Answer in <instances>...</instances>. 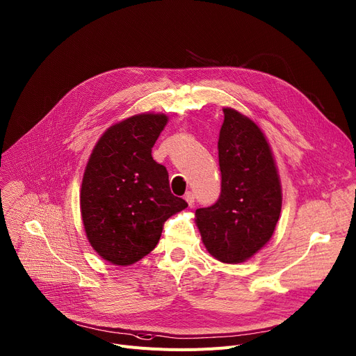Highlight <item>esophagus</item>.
<instances>
[{
  "mask_svg": "<svg viewBox=\"0 0 356 356\" xmlns=\"http://www.w3.org/2000/svg\"><path fill=\"white\" fill-rule=\"evenodd\" d=\"M184 200L187 202V204H188V206L192 207V206L195 204V195H193L192 192H187V193L184 195Z\"/></svg>",
  "mask_w": 356,
  "mask_h": 356,
  "instance_id": "esophagus-1",
  "label": "esophagus"
}]
</instances>
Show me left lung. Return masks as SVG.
<instances>
[{
	"label": "left lung",
	"mask_w": 356,
	"mask_h": 356,
	"mask_svg": "<svg viewBox=\"0 0 356 356\" xmlns=\"http://www.w3.org/2000/svg\"><path fill=\"white\" fill-rule=\"evenodd\" d=\"M223 113L218 141L220 196L195 216L206 250L236 265L270 241L280 216L282 186L264 131L238 110L225 107Z\"/></svg>",
	"instance_id": "obj_1"
}]
</instances>
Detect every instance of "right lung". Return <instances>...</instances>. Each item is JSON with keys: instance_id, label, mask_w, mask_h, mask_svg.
Segmentation results:
<instances>
[{"instance_id": "1", "label": "right lung", "mask_w": 356, "mask_h": 356, "mask_svg": "<svg viewBox=\"0 0 356 356\" xmlns=\"http://www.w3.org/2000/svg\"><path fill=\"white\" fill-rule=\"evenodd\" d=\"M163 113H141L108 127L87 161L80 209L91 248L107 262L129 266L149 254L163 225L187 207L172 195L169 173L152 157L168 124Z\"/></svg>"}]
</instances>
